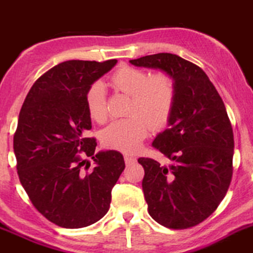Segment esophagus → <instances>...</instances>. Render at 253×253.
<instances>
[{
	"instance_id": "obj_1",
	"label": "esophagus",
	"mask_w": 253,
	"mask_h": 253,
	"mask_svg": "<svg viewBox=\"0 0 253 253\" xmlns=\"http://www.w3.org/2000/svg\"><path fill=\"white\" fill-rule=\"evenodd\" d=\"M125 162H126L127 166H129V165H132L136 162V157H133V156H131V155H125Z\"/></svg>"
}]
</instances>
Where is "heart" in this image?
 Returning <instances> with one entry per match:
<instances>
[{
    "label": "heart",
    "instance_id": "heart-1",
    "mask_svg": "<svg viewBox=\"0 0 253 253\" xmlns=\"http://www.w3.org/2000/svg\"><path fill=\"white\" fill-rule=\"evenodd\" d=\"M113 88L131 96L126 119L108 125L101 134L105 147L121 152H133L152 129L169 124L176 102V84L165 72L150 75L141 68L121 66L110 77ZM84 105L93 121L102 124L107 119L105 86L93 82L84 94Z\"/></svg>",
    "mask_w": 253,
    "mask_h": 253
}]
</instances>
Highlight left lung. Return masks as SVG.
I'll use <instances>...</instances> for the list:
<instances>
[{"instance_id":"8db88e82","label":"left lung","mask_w":253,"mask_h":253,"mask_svg":"<svg viewBox=\"0 0 253 253\" xmlns=\"http://www.w3.org/2000/svg\"><path fill=\"white\" fill-rule=\"evenodd\" d=\"M129 62L160 68L176 84L169 128L152 142L171 165L138 159L148 213L173 230L197 226L216 211L232 180L235 141L225 103L204 70L180 56L156 53Z\"/></svg>"}]
</instances>
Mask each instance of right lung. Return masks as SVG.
Listing matches in <instances>:
<instances>
[{
    "label": "right lung",
    "instance_id": "obj_1",
    "mask_svg": "<svg viewBox=\"0 0 253 253\" xmlns=\"http://www.w3.org/2000/svg\"><path fill=\"white\" fill-rule=\"evenodd\" d=\"M116 62L58 63L36 80L21 107L13 134L18 178L35 209L60 227H86L102 218L125 169L121 153H96V138L86 136L92 125L84 94Z\"/></svg>",
    "mask_w": 253,
    "mask_h": 253
}]
</instances>
